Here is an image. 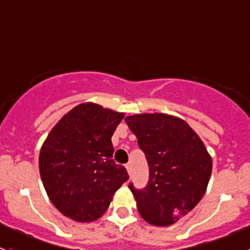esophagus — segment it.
<instances>
[{"label": "esophagus", "instance_id": "1", "mask_svg": "<svg viewBox=\"0 0 250 250\" xmlns=\"http://www.w3.org/2000/svg\"><path fill=\"white\" fill-rule=\"evenodd\" d=\"M125 168H127V172H128V174H132V166L130 165H125Z\"/></svg>", "mask_w": 250, "mask_h": 250}]
</instances>
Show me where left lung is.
I'll return each mask as SVG.
<instances>
[{"label": "left lung", "mask_w": 250, "mask_h": 250, "mask_svg": "<svg viewBox=\"0 0 250 250\" xmlns=\"http://www.w3.org/2000/svg\"><path fill=\"white\" fill-rule=\"evenodd\" d=\"M145 152L150 179L143 190L129 188L146 223L169 226L202 200L213 162L186 121L168 113H137L125 118Z\"/></svg>", "instance_id": "8db88e82"}]
</instances>
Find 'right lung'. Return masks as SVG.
I'll use <instances>...</instances> for the list:
<instances>
[{
    "label": "right lung",
    "mask_w": 250,
    "mask_h": 250,
    "mask_svg": "<svg viewBox=\"0 0 250 250\" xmlns=\"http://www.w3.org/2000/svg\"><path fill=\"white\" fill-rule=\"evenodd\" d=\"M125 113L82 103L65 113L41 146L40 174L53 206L77 223L102 218L129 179L112 160L111 137Z\"/></svg>",
    "instance_id": "obj_1"
}]
</instances>
